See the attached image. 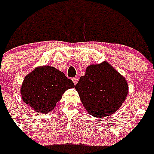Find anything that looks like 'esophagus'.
<instances>
[{"label":"esophagus","mask_w":154,"mask_h":154,"mask_svg":"<svg viewBox=\"0 0 154 154\" xmlns=\"http://www.w3.org/2000/svg\"><path fill=\"white\" fill-rule=\"evenodd\" d=\"M72 82H73V83H74L75 85H76V84H77V82H78V79L73 78L72 79Z\"/></svg>","instance_id":"esophagus-1"}]
</instances>
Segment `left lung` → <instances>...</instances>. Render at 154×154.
Segmentation results:
<instances>
[{
  "mask_svg": "<svg viewBox=\"0 0 154 154\" xmlns=\"http://www.w3.org/2000/svg\"><path fill=\"white\" fill-rule=\"evenodd\" d=\"M75 89L88 113L103 118L120 108L126 100L129 86L118 71L109 62H103L89 65Z\"/></svg>",
  "mask_w": 154,
  "mask_h": 154,
  "instance_id": "8db88e82",
  "label": "left lung"
}]
</instances>
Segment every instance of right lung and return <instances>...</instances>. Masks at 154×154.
<instances>
[{"label": "right lung", "mask_w": 154, "mask_h": 154, "mask_svg": "<svg viewBox=\"0 0 154 154\" xmlns=\"http://www.w3.org/2000/svg\"><path fill=\"white\" fill-rule=\"evenodd\" d=\"M74 87L73 82L62 72L50 65H42L24 77L21 98L35 112L47 113L55 108L65 91Z\"/></svg>", "instance_id": "obj_1"}]
</instances>
